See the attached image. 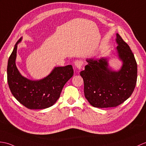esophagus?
<instances>
[{"instance_id":"34e87169","label":"esophagus","mask_w":146,"mask_h":146,"mask_svg":"<svg viewBox=\"0 0 146 146\" xmlns=\"http://www.w3.org/2000/svg\"><path fill=\"white\" fill-rule=\"evenodd\" d=\"M83 65V62L81 60H76L75 63H74V65L77 68L78 70H81L82 66Z\"/></svg>"}]
</instances>
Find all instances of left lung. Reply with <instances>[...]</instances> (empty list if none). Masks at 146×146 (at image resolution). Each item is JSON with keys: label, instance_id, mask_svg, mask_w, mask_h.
<instances>
[{"label": "left lung", "instance_id": "left-lung-1", "mask_svg": "<svg viewBox=\"0 0 146 146\" xmlns=\"http://www.w3.org/2000/svg\"><path fill=\"white\" fill-rule=\"evenodd\" d=\"M118 56L123 61L119 72L108 68L107 60H87L81 71L84 93L86 100L95 108L116 107L123 103L133 93L137 81V63L129 46L117 33Z\"/></svg>", "mask_w": 146, "mask_h": 146}]
</instances>
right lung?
<instances>
[{"label": "right lung", "instance_id": "1", "mask_svg": "<svg viewBox=\"0 0 146 146\" xmlns=\"http://www.w3.org/2000/svg\"><path fill=\"white\" fill-rule=\"evenodd\" d=\"M10 56L7 65V81L13 96L20 103L30 110L52 106L60 98L65 83L73 75L72 65L55 68L52 73L39 81H32L21 75L15 65L17 44Z\"/></svg>", "mask_w": 146, "mask_h": 146}]
</instances>
